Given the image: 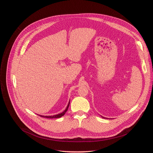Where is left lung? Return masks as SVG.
Wrapping results in <instances>:
<instances>
[{
    "label": "left lung",
    "instance_id": "left-lung-1",
    "mask_svg": "<svg viewBox=\"0 0 153 153\" xmlns=\"http://www.w3.org/2000/svg\"><path fill=\"white\" fill-rule=\"evenodd\" d=\"M101 116V115H100ZM102 117V118H105V119H108V118H105V117H102V116H101Z\"/></svg>",
    "mask_w": 153,
    "mask_h": 153
}]
</instances>
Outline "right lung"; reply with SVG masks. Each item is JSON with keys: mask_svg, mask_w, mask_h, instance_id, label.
<instances>
[{"mask_svg": "<svg viewBox=\"0 0 153 153\" xmlns=\"http://www.w3.org/2000/svg\"><path fill=\"white\" fill-rule=\"evenodd\" d=\"M69 104H70V101L69 102L68 105H67V107L65 109V110L63 111L62 113L61 114H57V115H51V116H45V115H38L39 116L42 117H44V118H60L61 117H62L64 114H66V112L68 111V108H69ZM38 115V114H37Z\"/></svg>", "mask_w": 153, "mask_h": 153, "instance_id": "add662e5", "label": "right lung"}]
</instances>
